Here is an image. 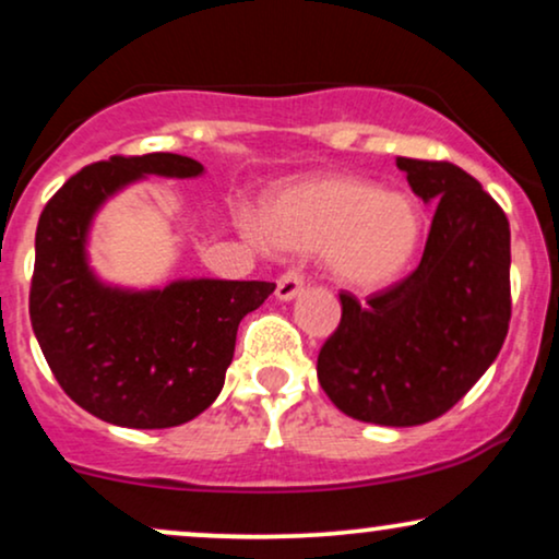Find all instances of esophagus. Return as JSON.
Masks as SVG:
<instances>
[{"instance_id":"34e87169","label":"esophagus","mask_w":559,"mask_h":559,"mask_svg":"<svg viewBox=\"0 0 559 559\" xmlns=\"http://www.w3.org/2000/svg\"><path fill=\"white\" fill-rule=\"evenodd\" d=\"M305 288V275L299 271H286L284 275L278 278V288H275V297L281 301H292L297 294Z\"/></svg>"}]
</instances>
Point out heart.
Returning a JSON list of instances; mask_svg holds the SVG:
<instances>
[{
    "mask_svg": "<svg viewBox=\"0 0 559 559\" xmlns=\"http://www.w3.org/2000/svg\"><path fill=\"white\" fill-rule=\"evenodd\" d=\"M260 245L325 254L328 271L356 292H378L412 267L421 241L419 211L406 194L356 177L309 179L281 192L267 218L245 215Z\"/></svg>",
    "mask_w": 559,
    "mask_h": 559,
    "instance_id": "1",
    "label": "heart"
}]
</instances>
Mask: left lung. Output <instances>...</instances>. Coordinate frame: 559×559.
<instances>
[{"mask_svg":"<svg viewBox=\"0 0 559 559\" xmlns=\"http://www.w3.org/2000/svg\"><path fill=\"white\" fill-rule=\"evenodd\" d=\"M414 194L435 203L412 275L367 305L341 294V322L318 380L346 416L414 427L453 408L497 359L510 322V226L472 174L448 160L395 158Z\"/></svg>","mask_w":559,"mask_h":559,"instance_id":"1","label":"left lung"}]
</instances>
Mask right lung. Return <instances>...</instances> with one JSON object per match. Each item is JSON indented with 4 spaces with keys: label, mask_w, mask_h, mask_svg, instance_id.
I'll use <instances>...</instances> for the list:
<instances>
[{
    "label": "right lung",
    "mask_w": 559,
    "mask_h": 559,
    "mask_svg": "<svg viewBox=\"0 0 559 559\" xmlns=\"http://www.w3.org/2000/svg\"><path fill=\"white\" fill-rule=\"evenodd\" d=\"M192 179L203 164L177 153L111 156L70 177L36 228L31 322L53 378L80 408L117 427L166 429L218 399L241 318L273 294L267 281L106 286L87 265L98 207L132 181Z\"/></svg>",
    "instance_id": "right-lung-1"
}]
</instances>
